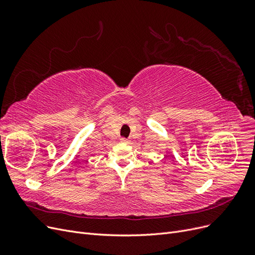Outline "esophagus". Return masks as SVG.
I'll return each mask as SVG.
<instances>
[{"mask_svg": "<svg viewBox=\"0 0 255 255\" xmlns=\"http://www.w3.org/2000/svg\"><path fill=\"white\" fill-rule=\"evenodd\" d=\"M121 141L125 142V143H129V140H128V139H126V138H122Z\"/></svg>", "mask_w": 255, "mask_h": 255, "instance_id": "obj_1", "label": "esophagus"}]
</instances>
